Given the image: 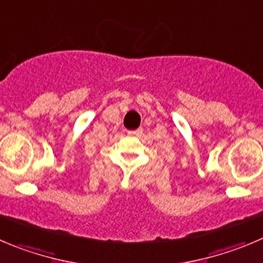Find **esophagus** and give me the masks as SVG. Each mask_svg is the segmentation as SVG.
<instances>
[{
  "instance_id": "1",
  "label": "esophagus",
  "mask_w": 263,
  "mask_h": 263,
  "mask_svg": "<svg viewBox=\"0 0 263 263\" xmlns=\"http://www.w3.org/2000/svg\"><path fill=\"white\" fill-rule=\"evenodd\" d=\"M127 134L133 137H141L142 136V129H136V130H127Z\"/></svg>"
}]
</instances>
